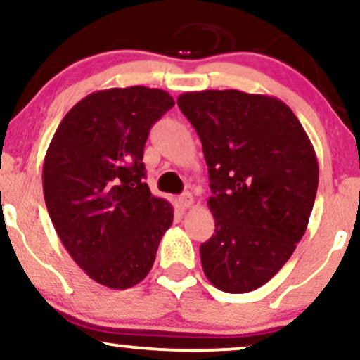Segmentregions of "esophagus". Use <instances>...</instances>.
<instances>
[{
  "label": "esophagus",
  "mask_w": 360,
  "mask_h": 360,
  "mask_svg": "<svg viewBox=\"0 0 360 360\" xmlns=\"http://www.w3.org/2000/svg\"><path fill=\"white\" fill-rule=\"evenodd\" d=\"M193 194L191 193H183L181 194V198H179V203H181V206H183V208H189V206L193 205Z\"/></svg>",
  "instance_id": "esophagus-1"
}]
</instances>
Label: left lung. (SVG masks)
<instances>
[{
  "label": "left lung",
  "instance_id": "8db88e82",
  "mask_svg": "<svg viewBox=\"0 0 360 360\" xmlns=\"http://www.w3.org/2000/svg\"><path fill=\"white\" fill-rule=\"evenodd\" d=\"M177 106L200 135L214 235L201 266L214 288L249 292L267 283L296 249L318 188V160L291 108L237 89L194 91Z\"/></svg>",
  "mask_w": 360,
  "mask_h": 360
}]
</instances>
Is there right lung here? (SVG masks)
<instances>
[{
	"instance_id": "obj_1",
	"label": "right lung",
	"mask_w": 360,
	"mask_h": 360,
	"mask_svg": "<svg viewBox=\"0 0 360 360\" xmlns=\"http://www.w3.org/2000/svg\"><path fill=\"white\" fill-rule=\"evenodd\" d=\"M174 106L146 86L96 91L57 127L44 159V198L60 242L91 279L127 289L146 279L174 210L150 193L143 147Z\"/></svg>"
}]
</instances>
